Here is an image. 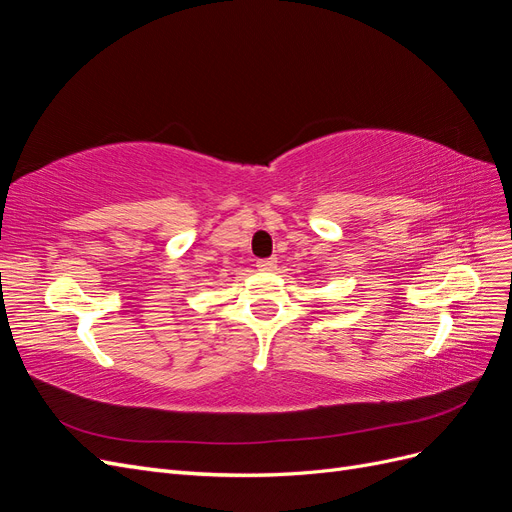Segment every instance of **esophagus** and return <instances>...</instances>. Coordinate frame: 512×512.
I'll return each mask as SVG.
<instances>
[{
	"label": "esophagus",
	"mask_w": 512,
	"mask_h": 512,
	"mask_svg": "<svg viewBox=\"0 0 512 512\" xmlns=\"http://www.w3.org/2000/svg\"><path fill=\"white\" fill-rule=\"evenodd\" d=\"M275 265H277L275 258H260V260L256 262V267H258L260 271H273Z\"/></svg>",
	"instance_id": "esophagus-1"
}]
</instances>
